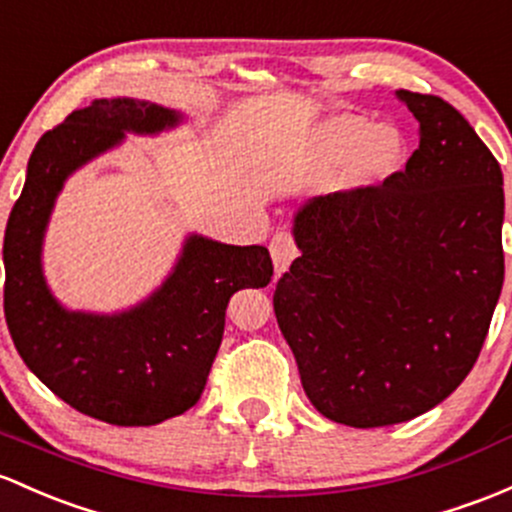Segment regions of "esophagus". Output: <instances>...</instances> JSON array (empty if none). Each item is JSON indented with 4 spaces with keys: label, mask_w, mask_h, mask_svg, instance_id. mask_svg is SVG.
I'll return each mask as SVG.
<instances>
[{
    "label": "esophagus",
    "mask_w": 512,
    "mask_h": 512,
    "mask_svg": "<svg viewBox=\"0 0 512 512\" xmlns=\"http://www.w3.org/2000/svg\"><path fill=\"white\" fill-rule=\"evenodd\" d=\"M271 258H273V266H276V273L288 271V266L293 263V258L298 256V246H295V239L290 232H276L271 239Z\"/></svg>",
    "instance_id": "esophagus-1"
}]
</instances>
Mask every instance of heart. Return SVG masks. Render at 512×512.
Listing matches in <instances>:
<instances>
[{
    "instance_id": "heart-1",
    "label": "heart",
    "mask_w": 512,
    "mask_h": 512,
    "mask_svg": "<svg viewBox=\"0 0 512 512\" xmlns=\"http://www.w3.org/2000/svg\"><path fill=\"white\" fill-rule=\"evenodd\" d=\"M310 153L317 166L337 168L344 188L383 183L405 158V139L393 124H366L356 114H337L312 131Z\"/></svg>"
}]
</instances>
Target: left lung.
Instances as JSON below:
<instances>
[{
	"label": "left lung",
	"mask_w": 512,
	"mask_h": 512,
	"mask_svg": "<svg viewBox=\"0 0 512 512\" xmlns=\"http://www.w3.org/2000/svg\"><path fill=\"white\" fill-rule=\"evenodd\" d=\"M420 124L405 170L295 214L273 293L307 398L334 422L412 420L469 376L503 288V173L442 97L398 90Z\"/></svg>",
	"instance_id": "8db88e82"
}]
</instances>
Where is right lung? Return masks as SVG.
Here are the masks:
<instances>
[{"instance_id": "obj_1", "label": "right lung", "mask_w": 512, "mask_h": 512, "mask_svg": "<svg viewBox=\"0 0 512 512\" xmlns=\"http://www.w3.org/2000/svg\"><path fill=\"white\" fill-rule=\"evenodd\" d=\"M183 114L117 97L75 109L38 139L4 234V317L24 364L82 415L148 427L200 400L236 290L266 288V246L219 244L190 234L173 273L117 315L65 310L43 278L41 251L63 183L129 134H158Z\"/></svg>"}]
</instances>
